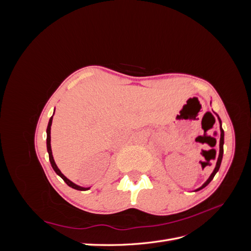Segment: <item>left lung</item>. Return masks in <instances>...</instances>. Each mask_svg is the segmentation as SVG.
<instances>
[{"label": "left lung", "instance_id": "8db88e82", "mask_svg": "<svg viewBox=\"0 0 251 251\" xmlns=\"http://www.w3.org/2000/svg\"><path fill=\"white\" fill-rule=\"evenodd\" d=\"M218 116V115H217ZM218 119H219V123H220V131H221V138H220V153H219V157H218V160H217V164H216V168H215V170H214V172L211 173V175H210V177L207 179V181L205 182V183L201 186V187H199L198 189H196V192L197 191H200V189H202L203 187H205L206 185H208L209 184V182L214 179V177H215V175L217 174V172L219 171V169H220V165H221V162H222V158H223V144H224V131H223V128H222V126H221V119H220V117L218 116Z\"/></svg>", "mask_w": 251, "mask_h": 251}]
</instances>
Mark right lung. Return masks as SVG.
<instances>
[{
  "mask_svg": "<svg viewBox=\"0 0 251 251\" xmlns=\"http://www.w3.org/2000/svg\"><path fill=\"white\" fill-rule=\"evenodd\" d=\"M52 118H53V116L50 118V120H49V124H48V126H47V151H48V154H49V160H50V163H51V165H52V168H53V170L55 171V173L58 175V176L62 178L66 183L69 185L70 187H72V188H74V189H77V191H88V189L90 188V187H81V186H78V185H76V184H74L73 182H71L69 179L68 178H66L64 175L62 174V172H60L59 170H58V168L56 166V164H55V162H54V159H53V156H52V151H51V144H50V141H51V137H50V130H51V125H52Z\"/></svg>",
  "mask_w": 251,
  "mask_h": 251,
  "instance_id": "1",
  "label": "right lung"
}]
</instances>
